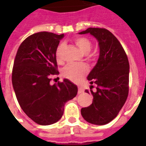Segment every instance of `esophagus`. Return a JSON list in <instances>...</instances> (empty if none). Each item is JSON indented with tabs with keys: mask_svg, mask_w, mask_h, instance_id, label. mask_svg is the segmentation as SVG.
<instances>
[{
	"mask_svg": "<svg viewBox=\"0 0 146 146\" xmlns=\"http://www.w3.org/2000/svg\"><path fill=\"white\" fill-rule=\"evenodd\" d=\"M82 92H84V89H83V88L81 86H79V88H78V93L82 94Z\"/></svg>",
	"mask_w": 146,
	"mask_h": 146,
	"instance_id": "1",
	"label": "esophagus"
}]
</instances>
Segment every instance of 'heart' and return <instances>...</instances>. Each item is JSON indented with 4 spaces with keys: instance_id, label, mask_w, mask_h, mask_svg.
Masks as SVG:
<instances>
[{
    "instance_id": "b5f03b06",
    "label": "heart",
    "mask_w": 146,
    "mask_h": 146,
    "mask_svg": "<svg viewBox=\"0 0 146 146\" xmlns=\"http://www.w3.org/2000/svg\"><path fill=\"white\" fill-rule=\"evenodd\" d=\"M76 45L82 54H87L91 50L92 42L86 38L79 37L74 39ZM64 48V44H60L56 49V57L58 61L61 59L62 50ZM88 72V68L85 64H68L62 71L64 77L68 79L73 82H79L84 77Z\"/></svg>"
}]
</instances>
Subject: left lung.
Returning a JSON list of instances; mask_svg holds the SVG:
<instances>
[{
	"instance_id": "8db88e82",
	"label": "left lung",
	"mask_w": 146,
	"mask_h": 146,
	"mask_svg": "<svg viewBox=\"0 0 146 146\" xmlns=\"http://www.w3.org/2000/svg\"><path fill=\"white\" fill-rule=\"evenodd\" d=\"M79 34L94 36L99 47L97 63L87 76L93 101L90 106L81 109V114L92 124H107L117 117L128 96V58L117 38L105 29L89 28ZM93 83L97 86L96 92L91 90ZM85 92L89 93L87 89Z\"/></svg>"
}]
</instances>
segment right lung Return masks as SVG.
Listing matches in <instances>:
<instances>
[{"mask_svg": "<svg viewBox=\"0 0 146 146\" xmlns=\"http://www.w3.org/2000/svg\"><path fill=\"white\" fill-rule=\"evenodd\" d=\"M64 34L35 33L22 42L15 57L12 83L19 105L29 117L40 125L57 122L64 104L76 97L78 88L67 79L50 84L57 75L56 49Z\"/></svg>", "mask_w": 146, "mask_h": 146, "instance_id": "add662e5", "label": "right lung"}]
</instances>
